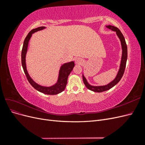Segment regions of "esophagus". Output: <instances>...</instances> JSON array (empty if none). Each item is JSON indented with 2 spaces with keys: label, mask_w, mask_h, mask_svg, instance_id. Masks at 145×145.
<instances>
[{
  "label": "esophagus",
  "mask_w": 145,
  "mask_h": 145,
  "mask_svg": "<svg viewBox=\"0 0 145 145\" xmlns=\"http://www.w3.org/2000/svg\"><path fill=\"white\" fill-rule=\"evenodd\" d=\"M76 63L78 65H82L83 63V60L81 58H77L76 60Z\"/></svg>",
  "instance_id": "34e87169"
}]
</instances>
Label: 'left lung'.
Returning <instances> with one entry per match:
<instances>
[{
    "label": "left lung",
    "mask_w": 145,
    "mask_h": 145,
    "mask_svg": "<svg viewBox=\"0 0 145 145\" xmlns=\"http://www.w3.org/2000/svg\"><path fill=\"white\" fill-rule=\"evenodd\" d=\"M106 27L109 29H111L113 31H115L117 34V36L119 38L120 42H121V49H122V55H121V62L120 65V68L118 69V71L117 72V76L116 78L114 79L112 82L109 83L108 84L103 86H92L89 85L88 82H87L86 78L85 77L84 75L83 74V83L85 85L86 87L88 89L93 91L94 92H96V93H102L103 91H106L107 90L110 89L113 86H114L116 84L119 82V81L121 80V78L123 75L125 69L126 67V61H127V57H128V50H127V45L125 42V39L123 36V35L122 34L120 29H118L117 27H114L112 25H107Z\"/></svg>",
    "instance_id": "obj_1"
}]
</instances>
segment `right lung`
I'll use <instances>...</instances> for the list:
<instances>
[{"label": "right lung", "instance_id": "right-lung-1", "mask_svg": "<svg viewBox=\"0 0 145 145\" xmlns=\"http://www.w3.org/2000/svg\"><path fill=\"white\" fill-rule=\"evenodd\" d=\"M45 27H40L37 28H35L32 29L31 31L28 34V35L25 39V40L24 42V45L22 47V67L24 69V72L27 77L28 82L34 88L37 90L38 91L40 92L43 94H48V95H56L59 93H62L63 91H64L66 86L67 84V80L68 77L71 73L73 68L74 67V62H70L68 63H66L63 64L60 67L59 73V77L58 80L57 81L56 83L54 85L51 86H43L37 84V83L35 82L29 75V74L27 71V65H26V54H27V52L28 50V43L30 40V38L31 37L32 34L34 33H36L38 31H40L43 29H45Z\"/></svg>", "mask_w": 145, "mask_h": 145}]
</instances>
